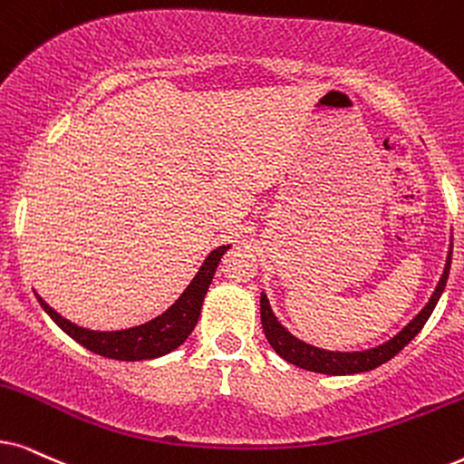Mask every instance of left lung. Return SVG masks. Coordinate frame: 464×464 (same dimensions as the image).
I'll list each match as a JSON object with an SVG mask.
<instances>
[{"label": "left lung", "instance_id": "1", "mask_svg": "<svg viewBox=\"0 0 464 464\" xmlns=\"http://www.w3.org/2000/svg\"><path fill=\"white\" fill-rule=\"evenodd\" d=\"M450 266H451V250L448 252V261H445V269L441 280H439L435 293L428 300V304L421 308V313L415 316V319L404 327L402 332H398L394 338L388 340V343L379 344V347L368 349V351H353V353H343V351H325L319 347H313V344L302 343L300 338H295L293 334L285 330L283 325L278 324L272 308H269V302L266 295H261V325L263 332H266L267 343L272 344V349L278 353L283 360H286L293 366H300L304 371H313L321 374H355V372H368L372 368L381 366V363L390 362L398 351L407 347L411 340L418 336L421 327L428 321V316L435 310L439 297L445 289V283H448L450 276Z\"/></svg>", "mask_w": 464, "mask_h": 464}]
</instances>
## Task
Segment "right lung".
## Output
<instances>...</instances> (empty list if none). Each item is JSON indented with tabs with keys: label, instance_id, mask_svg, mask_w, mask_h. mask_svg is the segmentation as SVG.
Returning <instances> with one entry per match:
<instances>
[{
	"label": "right lung",
	"instance_id": "right-lung-1",
	"mask_svg": "<svg viewBox=\"0 0 464 464\" xmlns=\"http://www.w3.org/2000/svg\"><path fill=\"white\" fill-rule=\"evenodd\" d=\"M228 246H218L208 255V259L203 261L201 269H198L192 283L186 286V291L181 293L179 300L167 313H162L156 319L148 321V324L128 327V330L120 332H93L85 330L70 324L68 319H63L62 314H57L43 297H38L40 306L44 308V313L68 334L70 338H74L76 343L83 344L85 349L93 351V353L111 357V360H121V362H139V360H154V357L171 353L173 349H178L186 338L190 336V332L195 330L198 314H201V306L205 300V293H208L212 278L218 267L220 256L225 255Z\"/></svg>",
	"mask_w": 464,
	"mask_h": 464
}]
</instances>
